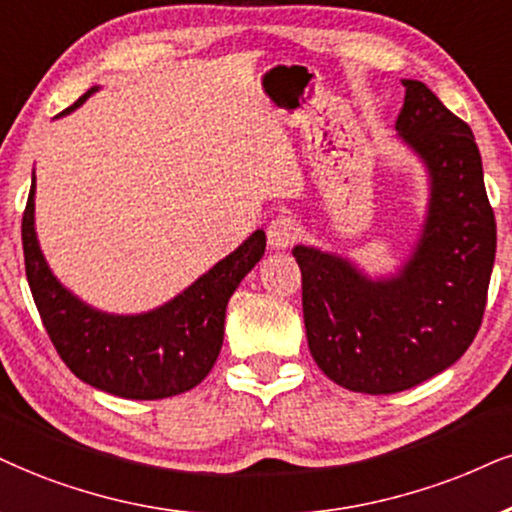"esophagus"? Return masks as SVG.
<instances>
[{"label": "esophagus", "instance_id": "34e87169", "mask_svg": "<svg viewBox=\"0 0 512 512\" xmlns=\"http://www.w3.org/2000/svg\"><path fill=\"white\" fill-rule=\"evenodd\" d=\"M299 237V230H296V223L287 216H277L273 223L268 225V244L270 249L285 251L296 242Z\"/></svg>", "mask_w": 512, "mask_h": 512}]
</instances>
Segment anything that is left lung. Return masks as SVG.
Listing matches in <instances>:
<instances>
[{
  "mask_svg": "<svg viewBox=\"0 0 512 512\" xmlns=\"http://www.w3.org/2000/svg\"><path fill=\"white\" fill-rule=\"evenodd\" d=\"M406 87L396 140L427 173V208L394 273L368 275L349 256L296 244L306 339L339 387L396 394L468 351L482 325L496 256V220L470 125L425 82Z\"/></svg>",
  "mask_w": 512,
  "mask_h": 512,
  "instance_id": "left-lung-1",
  "label": "left lung"
}]
</instances>
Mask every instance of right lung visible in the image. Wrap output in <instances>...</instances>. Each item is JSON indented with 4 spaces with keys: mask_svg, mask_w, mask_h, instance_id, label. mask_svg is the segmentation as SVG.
<instances>
[{
    "mask_svg": "<svg viewBox=\"0 0 512 512\" xmlns=\"http://www.w3.org/2000/svg\"><path fill=\"white\" fill-rule=\"evenodd\" d=\"M97 90H87L61 116ZM21 232L30 292L63 363L90 387L135 401L168 399L204 380L223 346L227 301L266 254V232L256 230L166 304L106 313L61 285L49 268L35 230V173Z\"/></svg>",
    "mask_w": 512,
    "mask_h": 512,
    "instance_id": "obj_1",
    "label": "right lung"
}]
</instances>
